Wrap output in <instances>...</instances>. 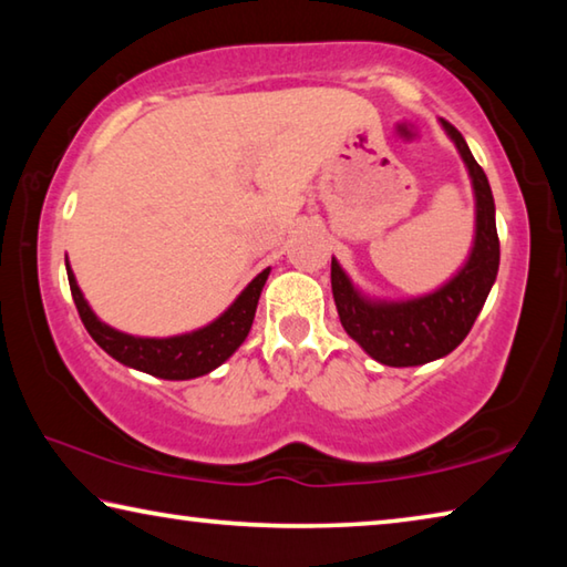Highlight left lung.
Masks as SVG:
<instances>
[{
  "instance_id": "1",
  "label": "left lung",
  "mask_w": 567,
  "mask_h": 567,
  "mask_svg": "<svg viewBox=\"0 0 567 567\" xmlns=\"http://www.w3.org/2000/svg\"><path fill=\"white\" fill-rule=\"evenodd\" d=\"M443 127L465 159L475 189V245L467 262L440 290L405 302H375L354 290L350 277L332 257V297L344 332L390 368H412L445 358L467 338L491 295L501 265V239L495 227V203L483 167L453 124Z\"/></svg>"
}]
</instances>
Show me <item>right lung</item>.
<instances>
[{"instance_id": "right-lung-1", "label": "right lung", "mask_w": 567, "mask_h": 567, "mask_svg": "<svg viewBox=\"0 0 567 567\" xmlns=\"http://www.w3.org/2000/svg\"><path fill=\"white\" fill-rule=\"evenodd\" d=\"M267 275H270V267L257 275L255 280L245 287L243 295H239L215 322H209L207 328L177 334V338L159 340L134 338V334H124L110 328V324L100 322L97 315L90 310L87 300L82 297V290L76 287L70 265H66L72 300L76 305V312H80L84 328L92 334V340L97 342L104 352L112 354L114 360L162 380H192L219 368V364L245 342L249 328H252L257 300H260Z\"/></svg>"}]
</instances>
